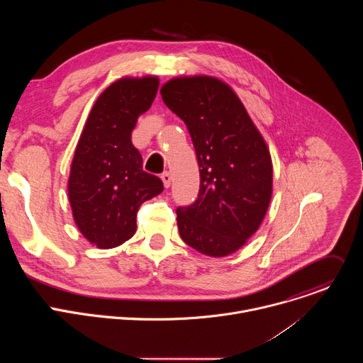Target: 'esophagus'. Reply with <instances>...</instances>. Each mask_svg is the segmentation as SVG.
I'll list each match as a JSON object with an SVG mask.
<instances>
[{"label":"esophagus","mask_w":363,"mask_h":363,"mask_svg":"<svg viewBox=\"0 0 363 363\" xmlns=\"http://www.w3.org/2000/svg\"><path fill=\"white\" fill-rule=\"evenodd\" d=\"M161 179H162V182H164V186L165 188H169L171 186V174L169 172H164L162 175H161Z\"/></svg>","instance_id":"obj_1"}]
</instances>
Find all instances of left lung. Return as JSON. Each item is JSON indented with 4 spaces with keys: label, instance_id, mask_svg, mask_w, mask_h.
<instances>
[{
    "label": "left lung",
    "instance_id": "8db88e82",
    "mask_svg": "<svg viewBox=\"0 0 363 363\" xmlns=\"http://www.w3.org/2000/svg\"><path fill=\"white\" fill-rule=\"evenodd\" d=\"M161 94L185 122L199 167L196 201L177 208L179 235L205 255L233 254L267 213L273 192L269 147L238 96L220 79L177 77Z\"/></svg>",
    "mask_w": 363,
    "mask_h": 363
}]
</instances>
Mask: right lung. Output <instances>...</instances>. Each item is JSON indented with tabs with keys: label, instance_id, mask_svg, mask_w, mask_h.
I'll list each match as a JSON object with an SVG mask.
<instances>
[{
	"label": "right lung",
	"instance_id": "add662e5",
	"mask_svg": "<svg viewBox=\"0 0 363 363\" xmlns=\"http://www.w3.org/2000/svg\"><path fill=\"white\" fill-rule=\"evenodd\" d=\"M160 79L123 77L93 105L77 142L69 177V201L80 233L99 248H113L136 231L139 206L164 191L142 169L130 136L157 96Z\"/></svg>",
	"mask_w": 363,
	"mask_h": 363
}]
</instances>
